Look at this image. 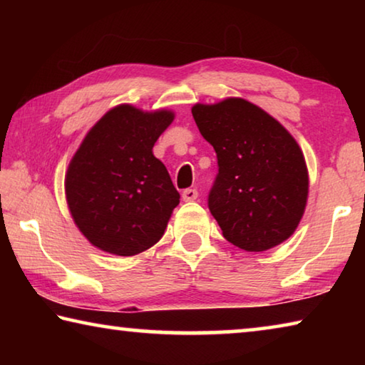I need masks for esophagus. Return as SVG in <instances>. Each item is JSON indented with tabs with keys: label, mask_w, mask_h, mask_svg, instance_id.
I'll return each instance as SVG.
<instances>
[{
	"label": "esophagus",
	"mask_w": 365,
	"mask_h": 365,
	"mask_svg": "<svg viewBox=\"0 0 365 365\" xmlns=\"http://www.w3.org/2000/svg\"><path fill=\"white\" fill-rule=\"evenodd\" d=\"M182 197H183V201H195L196 197H197V191H196L195 188H187V190H183Z\"/></svg>",
	"instance_id": "1"
}]
</instances>
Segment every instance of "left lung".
I'll list each match as a JSON object with an SVG mask.
<instances>
[{"label": "left lung", "mask_w": 365, "mask_h": 365, "mask_svg": "<svg viewBox=\"0 0 365 365\" xmlns=\"http://www.w3.org/2000/svg\"><path fill=\"white\" fill-rule=\"evenodd\" d=\"M191 114L217 154L209 211L227 242L261 252L288 240L309 195L306 159L293 135L243 98L197 103Z\"/></svg>", "instance_id": "left-lung-1"}]
</instances>
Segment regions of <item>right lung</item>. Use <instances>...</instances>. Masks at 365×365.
Instances as JSON below:
<instances>
[{
	"label": "right lung",
	"instance_id": "obj_1",
	"mask_svg": "<svg viewBox=\"0 0 365 365\" xmlns=\"http://www.w3.org/2000/svg\"><path fill=\"white\" fill-rule=\"evenodd\" d=\"M174 110L109 109L71 159L66 200L83 237L104 252L135 256L156 245L180 195L153 146Z\"/></svg>",
	"mask_w": 365,
	"mask_h": 365
}]
</instances>
